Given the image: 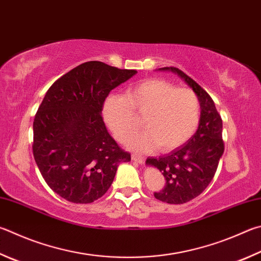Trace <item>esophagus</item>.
<instances>
[{"label": "esophagus", "mask_w": 261, "mask_h": 261, "mask_svg": "<svg viewBox=\"0 0 261 261\" xmlns=\"http://www.w3.org/2000/svg\"><path fill=\"white\" fill-rule=\"evenodd\" d=\"M132 160L135 161V162H137V163H139V164H143L144 163V158L143 156H140V155H137V154H132Z\"/></svg>", "instance_id": "obj_1"}]
</instances>
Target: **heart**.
<instances>
[{
	"label": "heart",
	"instance_id": "obj_1",
	"mask_svg": "<svg viewBox=\"0 0 261 261\" xmlns=\"http://www.w3.org/2000/svg\"><path fill=\"white\" fill-rule=\"evenodd\" d=\"M102 113L120 141L138 126L133 116L143 117L145 131L129 139L130 148L146 151L156 146L160 151H168L191 138L200 120L201 105L191 89L176 88L163 80H147L127 89L123 98H108Z\"/></svg>",
	"mask_w": 261,
	"mask_h": 261
}]
</instances>
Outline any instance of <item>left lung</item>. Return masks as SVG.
Masks as SVG:
<instances>
[{
	"label": "left lung",
	"mask_w": 261,
	"mask_h": 261,
	"mask_svg": "<svg viewBox=\"0 0 261 261\" xmlns=\"http://www.w3.org/2000/svg\"><path fill=\"white\" fill-rule=\"evenodd\" d=\"M156 70L177 74L196 93L201 105L198 127L191 139L169 154L146 160V165L160 170L165 178L164 188L154 196L170 204H184L200 195L215 176L224 154L222 121L212 98L182 70L176 67Z\"/></svg>",
	"instance_id": "8db88e82"
}]
</instances>
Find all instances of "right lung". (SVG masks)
Returning <instances> with one entry per match:
<instances>
[{
    "instance_id": "add662e5",
    "label": "right lung",
    "mask_w": 261,
    "mask_h": 261,
    "mask_svg": "<svg viewBox=\"0 0 261 261\" xmlns=\"http://www.w3.org/2000/svg\"><path fill=\"white\" fill-rule=\"evenodd\" d=\"M136 74L88 61L45 93L33 123V154L45 182L65 200L82 204L98 200L120 163L131 161L108 134L101 111L108 93Z\"/></svg>"
}]
</instances>
